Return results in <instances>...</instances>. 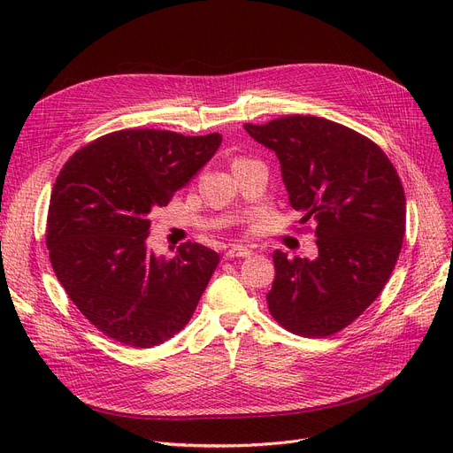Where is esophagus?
<instances>
[{
	"label": "esophagus",
	"instance_id": "obj_1",
	"mask_svg": "<svg viewBox=\"0 0 453 453\" xmlns=\"http://www.w3.org/2000/svg\"><path fill=\"white\" fill-rule=\"evenodd\" d=\"M250 255H251V251L248 248H242V246H233L224 253L226 258H241V257L244 258V257H250Z\"/></svg>",
	"mask_w": 453,
	"mask_h": 453
}]
</instances>
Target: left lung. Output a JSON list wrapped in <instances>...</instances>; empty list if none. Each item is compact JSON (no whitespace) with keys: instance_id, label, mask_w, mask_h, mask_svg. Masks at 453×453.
Instances as JSON below:
<instances>
[{"instance_id":"left-lung-1","label":"left lung","mask_w":453,"mask_h":453,"mask_svg":"<svg viewBox=\"0 0 453 453\" xmlns=\"http://www.w3.org/2000/svg\"><path fill=\"white\" fill-rule=\"evenodd\" d=\"M280 163L290 205L316 222L314 260L273 253L272 318L297 336L343 330L384 290L406 231L396 169L369 137L314 115L244 125Z\"/></svg>"}]
</instances>
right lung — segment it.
Returning a JSON list of instances; mask_svg holds the SVG:
<instances>
[{"mask_svg":"<svg viewBox=\"0 0 453 453\" xmlns=\"http://www.w3.org/2000/svg\"><path fill=\"white\" fill-rule=\"evenodd\" d=\"M220 134L119 130L71 156L53 185L45 244L81 314L108 338L149 349L188 323L219 266L196 242L149 251V212L171 202L214 156Z\"/></svg>","mask_w":453,"mask_h":453,"instance_id":"obj_1","label":"right lung"}]
</instances>
